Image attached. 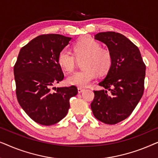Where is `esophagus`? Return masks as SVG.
<instances>
[{
    "label": "esophagus",
    "instance_id": "obj_1",
    "mask_svg": "<svg viewBox=\"0 0 158 158\" xmlns=\"http://www.w3.org/2000/svg\"><path fill=\"white\" fill-rule=\"evenodd\" d=\"M85 89L84 88H77V91H78L79 94H81L82 92H83Z\"/></svg>",
    "mask_w": 158,
    "mask_h": 158
}]
</instances>
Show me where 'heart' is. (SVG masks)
I'll list each match as a JSON object with an SVG mask.
<instances>
[{"mask_svg":"<svg viewBox=\"0 0 158 158\" xmlns=\"http://www.w3.org/2000/svg\"><path fill=\"white\" fill-rule=\"evenodd\" d=\"M74 54L68 49L60 51L57 57L60 66L64 71L72 73L76 66L77 60H84L82 62L83 69L75 72L67 78L70 85L83 88L89 85L97 74L104 75L109 72L112 65V55L109 49L101 48V44L90 37H83L73 46Z\"/></svg>","mask_w":158,"mask_h":158,"instance_id":"b5f03b06","label":"heart"}]
</instances>
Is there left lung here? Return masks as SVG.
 Listing matches in <instances>:
<instances>
[{"mask_svg":"<svg viewBox=\"0 0 158 158\" xmlns=\"http://www.w3.org/2000/svg\"><path fill=\"white\" fill-rule=\"evenodd\" d=\"M95 40L106 45L112 55V65L98 85L105 88L94 90L93 114L107 124H115L132 113L144 92L146 66L138 47L122 34L100 32Z\"/></svg>","mask_w":158,"mask_h":158,"instance_id":"obj_1","label":"left lung"}]
</instances>
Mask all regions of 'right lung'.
<instances>
[{"label": "right lung", "mask_w": 158, "mask_h": 158, "mask_svg": "<svg viewBox=\"0 0 158 158\" xmlns=\"http://www.w3.org/2000/svg\"><path fill=\"white\" fill-rule=\"evenodd\" d=\"M70 37L60 34H42L21 49L14 68L16 93L19 104L34 122L44 126L59 122L70 109V98L77 88H55L64 78L57 57Z\"/></svg>", "instance_id": "right-lung-1"}]
</instances>
